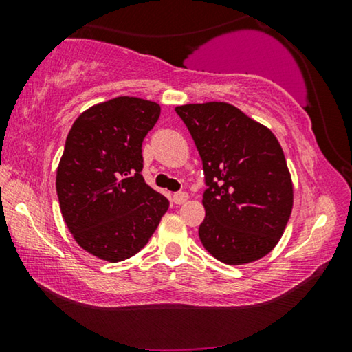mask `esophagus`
<instances>
[{
	"mask_svg": "<svg viewBox=\"0 0 352 352\" xmlns=\"http://www.w3.org/2000/svg\"><path fill=\"white\" fill-rule=\"evenodd\" d=\"M189 199V195L186 194V192H176L175 195H173V201H175V205H182L184 201H187Z\"/></svg>",
	"mask_w": 352,
	"mask_h": 352,
	"instance_id": "esophagus-1",
	"label": "esophagus"
}]
</instances>
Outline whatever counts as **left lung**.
<instances>
[{"instance_id": "1", "label": "left lung", "mask_w": 352, "mask_h": 352, "mask_svg": "<svg viewBox=\"0 0 352 352\" xmlns=\"http://www.w3.org/2000/svg\"><path fill=\"white\" fill-rule=\"evenodd\" d=\"M204 163L205 219L199 237L221 263H253L280 240L293 182L277 138L228 102L176 107Z\"/></svg>"}]
</instances>
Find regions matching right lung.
<instances>
[{
    "instance_id": "add662e5",
    "label": "right lung",
    "mask_w": 352,
    "mask_h": 352,
    "mask_svg": "<svg viewBox=\"0 0 352 352\" xmlns=\"http://www.w3.org/2000/svg\"><path fill=\"white\" fill-rule=\"evenodd\" d=\"M160 105L110 99L72 124L56 175L60 213L76 243L109 263L146 247L170 201L142 177V141Z\"/></svg>"
}]
</instances>
